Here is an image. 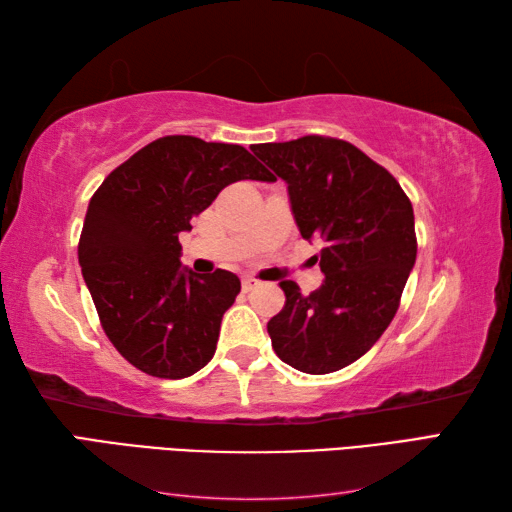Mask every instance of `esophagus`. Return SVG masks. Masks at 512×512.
<instances>
[{
  "instance_id": "1",
  "label": "esophagus",
  "mask_w": 512,
  "mask_h": 512,
  "mask_svg": "<svg viewBox=\"0 0 512 512\" xmlns=\"http://www.w3.org/2000/svg\"><path fill=\"white\" fill-rule=\"evenodd\" d=\"M257 284H259V281H257L255 277H244V279H242V288H244V292L253 290Z\"/></svg>"
}]
</instances>
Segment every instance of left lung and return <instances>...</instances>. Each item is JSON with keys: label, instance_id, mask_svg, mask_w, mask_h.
Segmentation results:
<instances>
[{"label": "left lung", "instance_id": "left-lung-1", "mask_svg": "<svg viewBox=\"0 0 512 512\" xmlns=\"http://www.w3.org/2000/svg\"><path fill=\"white\" fill-rule=\"evenodd\" d=\"M253 154L288 182L303 239L321 237L323 286L301 297L281 281L286 303L268 321L273 350L303 374L358 361L396 317L416 262L413 209L398 180L341 138L301 136L255 145Z\"/></svg>", "mask_w": 512, "mask_h": 512}]
</instances>
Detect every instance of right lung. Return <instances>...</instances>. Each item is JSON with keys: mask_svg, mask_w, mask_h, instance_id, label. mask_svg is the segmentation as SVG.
Segmentation results:
<instances>
[{"mask_svg": "<svg viewBox=\"0 0 512 512\" xmlns=\"http://www.w3.org/2000/svg\"><path fill=\"white\" fill-rule=\"evenodd\" d=\"M237 180H273L244 147L162 136L94 191L79 264L103 332L125 361L156 378H187L211 361L224 312L242 290L217 268L180 270L191 220Z\"/></svg>", "mask_w": 512, "mask_h": 512, "instance_id": "obj_1", "label": "right lung"}]
</instances>
